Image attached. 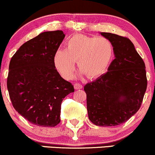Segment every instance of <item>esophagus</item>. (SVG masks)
I'll use <instances>...</instances> for the list:
<instances>
[{"label":"esophagus","instance_id":"esophagus-1","mask_svg":"<svg viewBox=\"0 0 155 155\" xmlns=\"http://www.w3.org/2000/svg\"><path fill=\"white\" fill-rule=\"evenodd\" d=\"M74 89H82V85H81V84H79V83H76V84H74Z\"/></svg>","mask_w":155,"mask_h":155}]
</instances>
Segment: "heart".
Instances as JSON below:
<instances>
[{
  "instance_id": "heart-1",
  "label": "heart",
  "mask_w": 155,
  "mask_h": 155,
  "mask_svg": "<svg viewBox=\"0 0 155 155\" xmlns=\"http://www.w3.org/2000/svg\"><path fill=\"white\" fill-rule=\"evenodd\" d=\"M113 55V45L107 38L75 35L67 40L66 49L55 51L54 64L60 74L69 79L77 61L81 74L94 79L106 72Z\"/></svg>"
}]
</instances>
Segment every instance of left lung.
<instances>
[{
	"label": "left lung",
	"instance_id": "left-lung-1",
	"mask_svg": "<svg viewBox=\"0 0 155 155\" xmlns=\"http://www.w3.org/2000/svg\"><path fill=\"white\" fill-rule=\"evenodd\" d=\"M101 34L111 42L115 58L106 74L84 86L88 115L96 126H118L140 108L147 88L146 66L129 38Z\"/></svg>",
	"mask_w": 155,
	"mask_h": 155
}]
</instances>
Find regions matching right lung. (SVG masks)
<instances>
[{
	"label": "right lung",
	"mask_w": 155,
	"mask_h": 155,
	"mask_svg": "<svg viewBox=\"0 0 155 155\" xmlns=\"http://www.w3.org/2000/svg\"><path fill=\"white\" fill-rule=\"evenodd\" d=\"M64 37L61 30L41 33L24 43L9 63L7 89L13 107L36 126H57L63 100L74 91L54 64Z\"/></svg>",
	"instance_id": "add662e5"
}]
</instances>
